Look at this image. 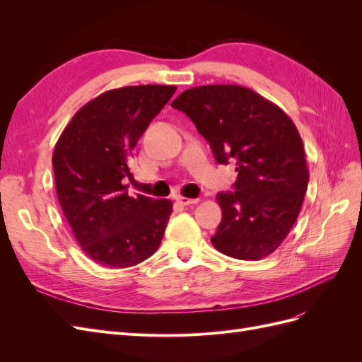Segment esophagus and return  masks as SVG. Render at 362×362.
<instances>
[{
  "label": "esophagus",
  "mask_w": 362,
  "mask_h": 362,
  "mask_svg": "<svg viewBox=\"0 0 362 362\" xmlns=\"http://www.w3.org/2000/svg\"><path fill=\"white\" fill-rule=\"evenodd\" d=\"M177 201L181 204V205H192V204H198L199 202V199L198 198H185V196H178L177 198Z\"/></svg>",
  "instance_id": "esophagus-1"
}]
</instances>
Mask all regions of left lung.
Here are the masks:
<instances>
[{
  "instance_id": "left-lung-1",
  "label": "left lung",
  "mask_w": 362,
  "mask_h": 362,
  "mask_svg": "<svg viewBox=\"0 0 362 362\" xmlns=\"http://www.w3.org/2000/svg\"><path fill=\"white\" fill-rule=\"evenodd\" d=\"M172 107L193 120L217 163L237 160L235 190L216 196L222 222L213 246L238 259L270 255L291 231L310 180L293 120L276 104L235 84L192 87Z\"/></svg>"
}]
</instances>
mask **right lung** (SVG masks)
Listing matches in <instances>:
<instances>
[{"mask_svg": "<svg viewBox=\"0 0 362 362\" xmlns=\"http://www.w3.org/2000/svg\"><path fill=\"white\" fill-rule=\"evenodd\" d=\"M175 86H127L83 105L52 154L64 217L84 254L110 269L136 266L158 249L172 214L169 199L128 196V160Z\"/></svg>", "mask_w": 362, "mask_h": 362, "instance_id": "1", "label": "right lung"}]
</instances>
